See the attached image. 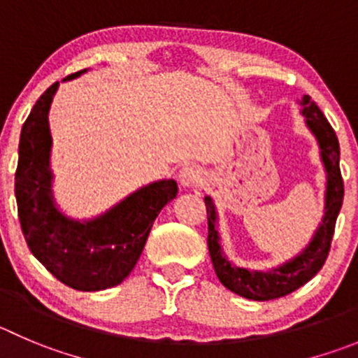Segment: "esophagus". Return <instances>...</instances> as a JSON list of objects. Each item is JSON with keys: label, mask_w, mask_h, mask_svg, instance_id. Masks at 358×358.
I'll list each match as a JSON object with an SVG mask.
<instances>
[{"label": "esophagus", "mask_w": 358, "mask_h": 358, "mask_svg": "<svg viewBox=\"0 0 358 358\" xmlns=\"http://www.w3.org/2000/svg\"><path fill=\"white\" fill-rule=\"evenodd\" d=\"M203 178H205L203 169L199 166H192V164L183 166L178 173L180 185L187 187V189H190V187H199L203 183Z\"/></svg>", "instance_id": "esophagus-1"}]
</instances>
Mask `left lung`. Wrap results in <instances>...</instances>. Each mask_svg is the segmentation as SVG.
Returning a JSON list of instances; mask_svg holds the SVG:
<instances>
[{
    "label": "left lung",
    "instance_id": "obj_1",
    "mask_svg": "<svg viewBox=\"0 0 358 358\" xmlns=\"http://www.w3.org/2000/svg\"><path fill=\"white\" fill-rule=\"evenodd\" d=\"M302 106V115L306 116L307 127L316 136L320 150H322V160L327 171V190L325 215H323L322 224H320L315 238L310 240L309 245L296 258L277 266V268H272L270 272L247 270L233 265L226 258L224 250L219 243L220 236L215 228V206H213L210 196L205 198L206 217H208V240L206 242H208L210 258H212L217 277L233 293L250 300H262L263 302V300H273L289 295L322 270L327 256H329L337 215H339V210L343 206L345 183H343L339 169V141H337L336 132L309 95H303Z\"/></svg>",
    "mask_w": 358,
    "mask_h": 358
}]
</instances>
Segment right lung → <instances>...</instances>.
<instances>
[{
  "mask_svg": "<svg viewBox=\"0 0 358 358\" xmlns=\"http://www.w3.org/2000/svg\"><path fill=\"white\" fill-rule=\"evenodd\" d=\"M86 70L72 73L78 78ZM59 83L40 95L19 141L15 199L22 235L36 259L63 285L100 292L120 285L138 263L153 220L178 194L175 180L150 183L93 220L69 219L52 201L48 113Z\"/></svg>",
  "mask_w": 358,
  "mask_h": 358,
  "instance_id": "obj_1",
  "label": "right lung"
}]
</instances>
